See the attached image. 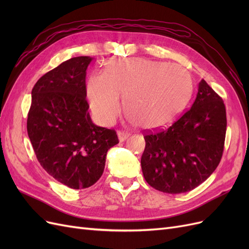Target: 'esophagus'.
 Listing matches in <instances>:
<instances>
[{
    "label": "esophagus",
    "instance_id": "esophagus-1",
    "mask_svg": "<svg viewBox=\"0 0 249 249\" xmlns=\"http://www.w3.org/2000/svg\"><path fill=\"white\" fill-rule=\"evenodd\" d=\"M130 133H127V132H124V131H119L118 133H117V136H118V139H119V141L120 142H124V141H125L127 138L130 137Z\"/></svg>",
    "mask_w": 249,
    "mask_h": 249
}]
</instances>
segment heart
Here are the masks:
<instances>
[{"label":"heart","instance_id":"obj_1","mask_svg":"<svg viewBox=\"0 0 249 249\" xmlns=\"http://www.w3.org/2000/svg\"><path fill=\"white\" fill-rule=\"evenodd\" d=\"M194 90L190 72L166 62L133 57L108 62L104 73L88 78L86 91L93 116L103 125L116 119L124 94V111L138 126L158 130L182 114Z\"/></svg>","mask_w":249,"mask_h":249}]
</instances>
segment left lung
<instances>
[{
	"label": "left lung",
	"mask_w": 249,
	"mask_h": 249,
	"mask_svg": "<svg viewBox=\"0 0 249 249\" xmlns=\"http://www.w3.org/2000/svg\"><path fill=\"white\" fill-rule=\"evenodd\" d=\"M227 132V112L221 97L205 80L192 107L168 129L146 133L141 157L143 177L164 193L193 190L219 164Z\"/></svg>",
	"instance_id": "obj_1"
}]
</instances>
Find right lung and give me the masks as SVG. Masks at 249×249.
Instances as JSON below:
<instances>
[{"label":"right lung","instance_id":"right-lung-1","mask_svg":"<svg viewBox=\"0 0 249 249\" xmlns=\"http://www.w3.org/2000/svg\"><path fill=\"white\" fill-rule=\"evenodd\" d=\"M91 57L71 58L50 71L32 89L27 131L42 168L71 189L102 177L107 152L118 143L114 130L95 125L86 101Z\"/></svg>","mask_w":249,"mask_h":249}]
</instances>
